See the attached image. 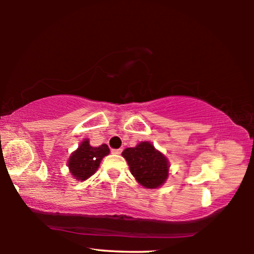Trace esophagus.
<instances>
[{"label":"esophagus","instance_id":"esophagus-1","mask_svg":"<svg viewBox=\"0 0 254 254\" xmlns=\"http://www.w3.org/2000/svg\"><path fill=\"white\" fill-rule=\"evenodd\" d=\"M122 149H112V153L114 154H121Z\"/></svg>","mask_w":254,"mask_h":254}]
</instances>
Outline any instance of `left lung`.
Returning a JSON list of instances; mask_svg holds the SVG:
<instances>
[{"instance_id":"obj_1","label":"left lung","mask_w":254,"mask_h":254,"mask_svg":"<svg viewBox=\"0 0 254 254\" xmlns=\"http://www.w3.org/2000/svg\"><path fill=\"white\" fill-rule=\"evenodd\" d=\"M132 175L145 188H158L168 177V160L150 142H141L135 148L122 152Z\"/></svg>"}]
</instances>
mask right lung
<instances>
[{"label":"right lung","instance_id":"1","mask_svg":"<svg viewBox=\"0 0 254 254\" xmlns=\"http://www.w3.org/2000/svg\"><path fill=\"white\" fill-rule=\"evenodd\" d=\"M109 153L110 149L106 144L92 147L87 139L84 140L68 160L71 175L78 180L88 179L97 170L102 159Z\"/></svg>","mask_w":254,"mask_h":254}]
</instances>
